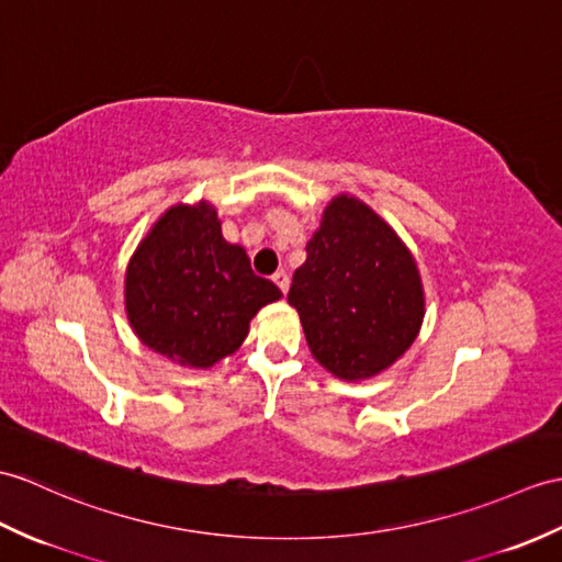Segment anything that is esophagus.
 <instances>
[{"label": "esophagus", "instance_id": "34e87169", "mask_svg": "<svg viewBox=\"0 0 562 562\" xmlns=\"http://www.w3.org/2000/svg\"><path fill=\"white\" fill-rule=\"evenodd\" d=\"M272 282H276L280 290H282V294H286V290H290V276H286L284 270H278L276 276H272Z\"/></svg>", "mask_w": 562, "mask_h": 562}]
</instances>
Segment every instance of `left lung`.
Returning a JSON list of instances; mask_svg holds the SVG:
<instances>
[{"label":"left lung","instance_id":"obj_1","mask_svg":"<svg viewBox=\"0 0 562 562\" xmlns=\"http://www.w3.org/2000/svg\"><path fill=\"white\" fill-rule=\"evenodd\" d=\"M313 359L347 383L383 373L422 330L426 296L407 244L371 205L337 193L286 294Z\"/></svg>","mask_w":562,"mask_h":562}]
</instances>
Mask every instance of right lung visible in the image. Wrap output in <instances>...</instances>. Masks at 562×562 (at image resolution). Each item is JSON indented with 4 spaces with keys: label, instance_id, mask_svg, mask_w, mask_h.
Listing matches in <instances>:
<instances>
[{
    "label": "right lung",
    "instance_id": "add662e5",
    "mask_svg": "<svg viewBox=\"0 0 562 562\" xmlns=\"http://www.w3.org/2000/svg\"><path fill=\"white\" fill-rule=\"evenodd\" d=\"M282 292L251 270L239 244L222 237L211 201L175 203L128 258L124 311L134 335L169 361L211 369L234 355L249 325Z\"/></svg>",
    "mask_w": 562,
    "mask_h": 562
}]
</instances>
